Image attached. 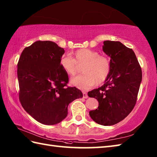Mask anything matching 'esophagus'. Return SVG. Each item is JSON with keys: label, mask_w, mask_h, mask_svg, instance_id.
Masks as SVG:
<instances>
[{"label": "esophagus", "mask_w": 157, "mask_h": 157, "mask_svg": "<svg viewBox=\"0 0 157 157\" xmlns=\"http://www.w3.org/2000/svg\"><path fill=\"white\" fill-rule=\"evenodd\" d=\"M88 97V96L87 94V93L86 92H83V98H87Z\"/></svg>", "instance_id": "esophagus-1"}]
</instances>
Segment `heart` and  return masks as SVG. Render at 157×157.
<instances>
[{
  "label": "heart",
  "mask_w": 157,
  "mask_h": 157,
  "mask_svg": "<svg viewBox=\"0 0 157 157\" xmlns=\"http://www.w3.org/2000/svg\"><path fill=\"white\" fill-rule=\"evenodd\" d=\"M74 59L69 55H65L60 59V66L68 75L73 76L79 71V67H82L84 74L73 78L71 84L82 90H87L96 84H101L106 81L111 71V62L104 55L88 48L77 50L73 53Z\"/></svg>",
  "instance_id": "obj_1"
}]
</instances>
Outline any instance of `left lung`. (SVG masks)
Instances as JSON below:
<instances>
[{"label": "left lung", "mask_w": 157, "mask_h": 157, "mask_svg": "<svg viewBox=\"0 0 157 157\" xmlns=\"http://www.w3.org/2000/svg\"><path fill=\"white\" fill-rule=\"evenodd\" d=\"M102 51L111 60V71L104 85L88 93L98 101L89 112L93 121L113 125L124 119L134 109L140 86L142 69L134 52L118 41L103 42Z\"/></svg>", "instance_id": "obj_1"}]
</instances>
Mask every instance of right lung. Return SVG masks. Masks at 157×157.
<instances>
[{"label": "right lung", "mask_w": 157, "mask_h": 157, "mask_svg": "<svg viewBox=\"0 0 157 157\" xmlns=\"http://www.w3.org/2000/svg\"><path fill=\"white\" fill-rule=\"evenodd\" d=\"M64 49L52 41H36L21 52L17 64L19 101L36 121L55 125L68 114L69 103L83 97L60 66Z\"/></svg>", "instance_id": "1"}]
</instances>
